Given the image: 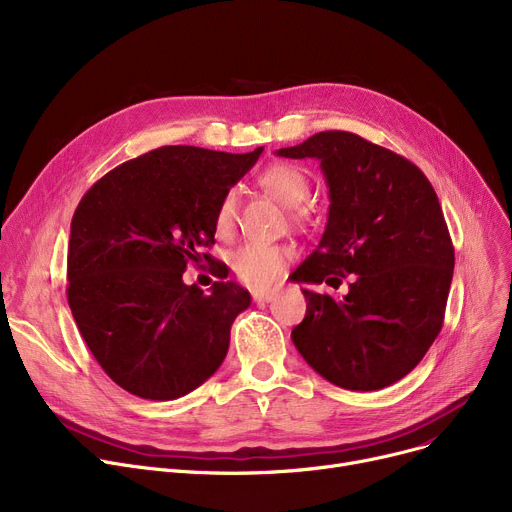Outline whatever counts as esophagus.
Masks as SVG:
<instances>
[{"label":"esophagus","instance_id":"1","mask_svg":"<svg viewBox=\"0 0 512 512\" xmlns=\"http://www.w3.org/2000/svg\"><path fill=\"white\" fill-rule=\"evenodd\" d=\"M251 297H253V301L257 305H265V303H270L276 297V292L274 290H253Z\"/></svg>","mask_w":512,"mask_h":512}]
</instances>
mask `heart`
<instances>
[{"mask_svg": "<svg viewBox=\"0 0 512 512\" xmlns=\"http://www.w3.org/2000/svg\"><path fill=\"white\" fill-rule=\"evenodd\" d=\"M259 186L276 199L280 205L290 207L294 218H303L301 205L311 193L307 174L292 164H274L259 174ZM238 218V193L228 191L218 209H215V230L220 236H228L234 230ZM292 259L290 247L265 245V242H247L230 255L234 274L249 286L265 288L280 278L286 263Z\"/></svg>", "mask_w": 512, "mask_h": 512, "instance_id": "heart-1", "label": "heart"}]
</instances>
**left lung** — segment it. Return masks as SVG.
<instances>
[{
	"label": "left lung",
	"mask_w": 512,
	"mask_h": 512,
	"mask_svg": "<svg viewBox=\"0 0 512 512\" xmlns=\"http://www.w3.org/2000/svg\"><path fill=\"white\" fill-rule=\"evenodd\" d=\"M276 153L317 159L330 188L324 236L290 280L338 288L354 274L342 299L303 288L307 313L290 338L328 382L382 390L442 330L454 249L434 186L409 159L344 130Z\"/></svg>",
	"instance_id": "1"
}]
</instances>
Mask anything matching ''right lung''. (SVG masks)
Instances as JSON below:
<instances>
[{
	"label": "right lung",
	"mask_w": 512,
	"mask_h": 512,
	"mask_svg": "<svg viewBox=\"0 0 512 512\" xmlns=\"http://www.w3.org/2000/svg\"><path fill=\"white\" fill-rule=\"evenodd\" d=\"M261 153L159 147L107 172L80 199L68 305L89 351L126 392L174 400L226 359L249 290L213 282L203 294L182 274L193 263L213 265L203 249L215 242V209Z\"/></svg>",
	"instance_id": "right-lung-1"
}]
</instances>
